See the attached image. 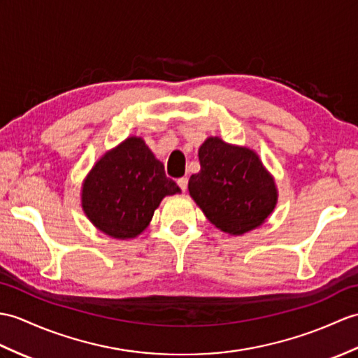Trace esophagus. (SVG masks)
<instances>
[{"mask_svg":"<svg viewBox=\"0 0 358 358\" xmlns=\"http://www.w3.org/2000/svg\"><path fill=\"white\" fill-rule=\"evenodd\" d=\"M177 185L180 186V189L182 190V192H186V189H187V178H186V177H181V178H178Z\"/></svg>","mask_w":358,"mask_h":358,"instance_id":"obj_1","label":"esophagus"}]
</instances>
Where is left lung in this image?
Returning <instances> with one entry per match:
<instances>
[{
    "label": "left lung",
    "instance_id": "8db88e82",
    "mask_svg": "<svg viewBox=\"0 0 358 358\" xmlns=\"http://www.w3.org/2000/svg\"><path fill=\"white\" fill-rule=\"evenodd\" d=\"M201 171L189 180V195L215 227L244 235L267 221L278 187L253 149L207 137L198 149Z\"/></svg>",
    "mask_w": 358,
    "mask_h": 358
}]
</instances>
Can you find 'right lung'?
Instances as JSON below:
<instances>
[{
    "instance_id": "right-lung-1",
    "label": "right lung",
    "mask_w": 358,
    "mask_h": 358,
    "mask_svg": "<svg viewBox=\"0 0 358 358\" xmlns=\"http://www.w3.org/2000/svg\"><path fill=\"white\" fill-rule=\"evenodd\" d=\"M141 137H128L106 151L82 182L85 217L102 234L132 239L143 234L162 199L180 194Z\"/></svg>"
}]
</instances>
